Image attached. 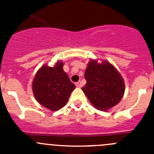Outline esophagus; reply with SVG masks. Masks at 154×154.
<instances>
[{
    "mask_svg": "<svg viewBox=\"0 0 154 154\" xmlns=\"http://www.w3.org/2000/svg\"><path fill=\"white\" fill-rule=\"evenodd\" d=\"M75 85H76V86L78 87V88H80V87H82V83L80 81H79V82H77V83H76Z\"/></svg>",
    "mask_w": 154,
    "mask_h": 154,
    "instance_id": "obj_1",
    "label": "esophagus"
}]
</instances>
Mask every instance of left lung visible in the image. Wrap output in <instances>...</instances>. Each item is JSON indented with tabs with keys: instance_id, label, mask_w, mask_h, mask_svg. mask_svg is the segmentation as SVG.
Masks as SVG:
<instances>
[{
	"instance_id": "8db88e82",
	"label": "left lung",
	"mask_w": 154,
	"mask_h": 154,
	"mask_svg": "<svg viewBox=\"0 0 154 154\" xmlns=\"http://www.w3.org/2000/svg\"><path fill=\"white\" fill-rule=\"evenodd\" d=\"M86 84L82 88L91 104L106 111L116 106L125 93V83L119 71L110 63L89 62L85 71Z\"/></svg>"
}]
</instances>
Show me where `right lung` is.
I'll use <instances>...</instances> for the list:
<instances>
[{"label": "right lung", "instance_id": "add662e5", "mask_svg": "<svg viewBox=\"0 0 154 154\" xmlns=\"http://www.w3.org/2000/svg\"><path fill=\"white\" fill-rule=\"evenodd\" d=\"M63 67L62 62H58L54 67L43 66L32 82V91L36 100L51 111L63 108L75 88Z\"/></svg>", "mask_w": 154, "mask_h": 154}]
</instances>
